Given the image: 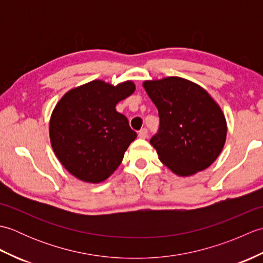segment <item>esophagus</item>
<instances>
[{"label": "esophagus", "mask_w": 263, "mask_h": 263, "mask_svg": "<svg viewBox=\"0 0 263 263\" xmlns=\"http://www.w3.org/2000/svg\"><path fill=\"white\" fill-rule=\"evenodd\" d=\"M139 137H140L141 139H146L148 137L147 128H141V130L139 131Z\"/></svg>", "instance_id": "obj_1"}]
</instances>
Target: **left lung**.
Listing matches in <instances>:
<instances>
[{
  "label": "left lung",
  "mask_w": 263,
  "mask_h": 263,
  "mask_svg": "<svg viewBox=\"0 0 263 263\" xmlns=\"http://www.w3.org/2000/svg\"><path fill=\"white\" fill-rule=\"evenodd\" d=\"M142 86L158 109L159 131L150 143L159 160L178 176L208 168L226 142L220 106L205 89L181 77L146 80Z\"/></svg>",
  "instance_id": "left-lung-1"
}]
</instances>
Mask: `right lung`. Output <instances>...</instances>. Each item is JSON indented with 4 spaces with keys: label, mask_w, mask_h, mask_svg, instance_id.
I'll return each instance as SVG.
<instances>
[{
    "label": "right lung",
    "mask_w": 263,
    "mask_h": 263,
    "mask_svg": "<svg viewBox=\"0 0 263 263\" xmlns=\"http://www.w3.org/2000/svg\"><path fill=\"white\" fill-rule=\"evenodd\" d=\"M135 90L130 80L116 86L92 80L72 88L59 100L49 120V140L71 175L100 183L121 165L137 133L115 106Z\"/></svg>",
    "instance_id": "obj_1"
}]
</instances>
